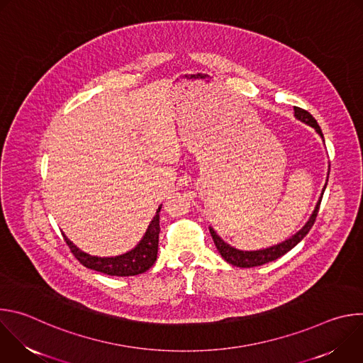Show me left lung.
<instances>
[{"instance_id": "8db88e82", "label": "left lung", "mask_w": 363, "mask_h": 363, "mask_svg": "<svg viewBox=\"0 0 363 363\" xmlns=\"http://www.w3.org/2000/svg\"><path fill=\"white\" fill-rule=\"evenodd\" d=\"M294 116L307 123L308 126H312L316 129V132L323 138V133H322V129L320 126L318 125L316 119L310 115L307 111L301 109V108H297L294 106ZM326 189V186H325ZM323 189V191H325ZM320 202H322V198L319 199L318 205H316V210L313 211L312 217H310V220L307 221V224L296 234L293 235L291 238L283 241L281 244H277L274 247H270V248H266V250H258V251H241V250H237L231 245H228L221 237L217 235V233L210 227V233L213 235V240H214V244L217 247V250L220 251L221 257L224 258V260L233 266H237V267H257V266H263L266 263H270V262H274L277 260V258H280L281 255H284L286 252H289L293 247H296L306 235L307 233L312 230L315 221H316V217H318V213H319V208H320Z\"/></svg>"}]
</instances>
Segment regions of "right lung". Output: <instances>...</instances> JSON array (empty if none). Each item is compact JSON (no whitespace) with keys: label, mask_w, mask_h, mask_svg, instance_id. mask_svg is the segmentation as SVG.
<instances>
[{"label":"right lung","mask_w":363,"mask_h":363,"mask_svg":"<svg viewBox=\"0 0 363 363\" xmlns=\"http://www.w3.org/2000/svg\"><path fill=\"white\" fill-rule=\"evenodd\" d=\"M160 211L153 217L140 242L126 254L116 257H94L79 250L65 234V241L77 260L87 269L105 273L109 276H136L149 270L157 262L158 242H160Z\"/></svg>","instance_id":"1"}]
</instances>
